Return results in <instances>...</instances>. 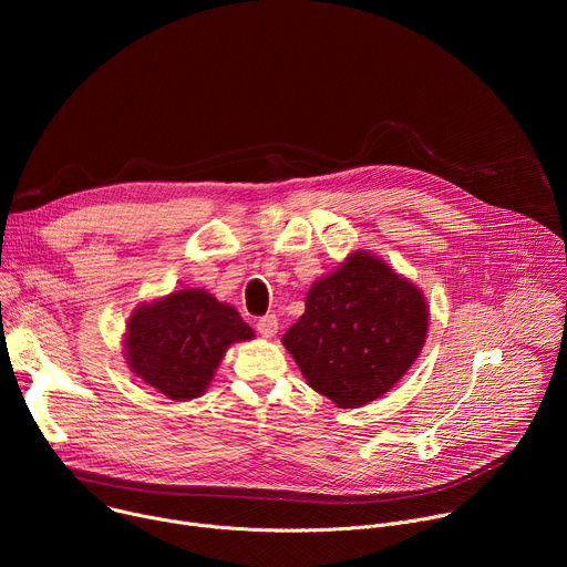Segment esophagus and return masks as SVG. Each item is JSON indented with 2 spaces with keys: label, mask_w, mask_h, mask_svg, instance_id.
Returning <instances> with one entry per match:
<instances>
[{
  "label": "esophagus",
  "mask_w": 567,
  "mask_h": 567,
  "mask_svg": "<svg viewBox=\"0 0 567 567\" xmlns=\"http://www.w3.org/2000/svg\"><path fill=\"white\" fill-rule=\"evenodd\" d=\"M256 330H258V334L265 337V339L276 337V332H278V318H276L274 313L262 316V318L256 322Z\"/></svg>",
  "instance_id": "obj_1"
}]
</instances>
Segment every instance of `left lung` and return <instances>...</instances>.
I'll return each mask as SVG.
<instances>
[{"label":"left lung","instance_id":"1","mask_svg":"<svg viewBox=\"0 0 567 567\" xmlns=\"http://www.w3.org/2000/svg\"><path fill=\"white\" fill-rule=\"evenodd\" d=\"M426 330L424 293L381 258L354 251L313 282L282 343L316 392L359 409L409 372Z\"/></svg>","mask_w":567,"mask_h":567}]
</instances>
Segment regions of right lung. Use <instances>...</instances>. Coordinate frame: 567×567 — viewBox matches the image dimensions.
<instances>
[{"instance_id":"1","label":"right lung","mask_w":567,"mask_h":567,"mask_svg":"<svg viewBox=\"0 0 567 567\" xmlns=\"http://www.w3.org/2000/svg\"><path fill=\"white\" fill-rule=\"evenodd\" d=\"M249 339L254 330L235 307L204 289H182L134 309L125 359L143 383L188 401L208 388L228 346Z\"/></svg>"}]
</instances>
